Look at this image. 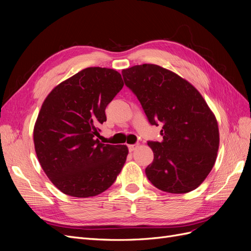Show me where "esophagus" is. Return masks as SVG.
<instances>
[{
  "label": "esophagus",
  "mask_w": 251,
  "mask_h": 251,
  "mask_svg": "<svg viewBox=\"0 0 251 251\" xmlns=\"http://www.w3.org/2000/svg\"><path fill=\"white\" fill-rule=\"evenodd\" d=\"M137 148H138V144H130V146H128V151H134Z\"/></svg>",
  "instance_id": "1"
}]
</instances>
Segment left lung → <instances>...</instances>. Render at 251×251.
<instances>
[{
	"mask_svg": "<svg viewBox=\"0 0 251 251\" xmlns=\"http://www.w3.org/2000/svg\"><path fill=\"white\" fill-rule=\"evenodd\" d=\"M121 73L150 124L162 126V141L148 142L154 153L146 169L148 179L166 193L194 191L217 159L220 136L215 114L191 82L165 68L143 64Z\"/></svg>",
	"mask_w": 251,
	"mask_h": 251,
	"instance_id": "1",
	"label": "left lung"
}]
</instances>
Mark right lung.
<instances>
[{"label":"right lung","instance_id":"1","mask_svg":"<svg viewBox=\"0 0 251 251\" xmlns=\"http://www.w3.org/2000/svg\"><path fill=\"white\" fill-rule=\"evenodd\" d=\"M124 87L120 73L90 67L57 85L44 100L33 130L43 171L60 192L76 198L100 195L126 163V146L98 140L105 108Z\"/></svg>","mask_w":251,"mask_h":251}]
</instances>
